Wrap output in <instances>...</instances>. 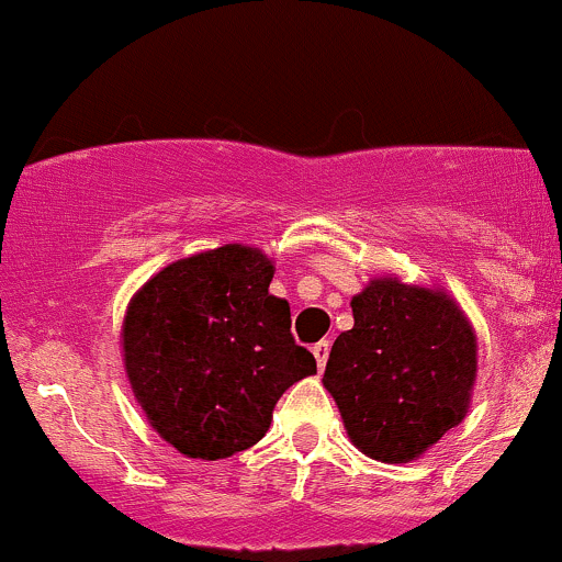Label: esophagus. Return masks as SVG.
Returning a JSON list of instances; mask_svg holds the SVG:
<instances>
[{
	"instance_id": "1",
	"label": "esophagus",
	"mask_w": 562,
	"mask_h": 562,
	"mask_svg": "<svg viewBox=\"0 0 562 562\" xmlns=\"http://www.w3.org/2000/svg\"><path fill=\"white\" fill-rule=\"evenodd\" d=\"M311 352H314L316 366H319V371H322V369H325V363H327V355H330V341L314 344V347H311Z\"/></svg>"
}]
</instances>
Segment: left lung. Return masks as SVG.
Segmentation results:
<instances>
[{"instance_id": "8db88e82", "label": "left lung", "mask_w": 562, "mask_h": 562, "mask_svg": "<svg viewBox=\"0 0 562 562\" xmlns=\"http://www.w3.org/2000/svg\"><path fill=\"white\" fill-rule=\"evenodd\" d=\"M325 366L349 440L376 462H413L470 409L477 341L457 300L442 289L374 279L352 297Z\"/></svg>"}]
</instances>
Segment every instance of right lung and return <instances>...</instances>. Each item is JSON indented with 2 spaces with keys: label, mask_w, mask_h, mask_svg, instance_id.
Wrapping results in <instances>:
<instances>
[{
  "label": "right lung",
  "mask_w": 562,
  "mask_h": 562,
  "mask_svg": "<svg viewBox=\"0 0 562 562\" xmlns=\"http://www.w3.org/2000/svg\"><path fill=\"white\" fill-rule=\"evenodd\" d=\"M273 262L229 246L177 259L127 303L122 360L149 426L191 459L235 457L270 429L286 387L316 374L270 294Z\"/></svg>",
  "instance_id": "obj_1"
}]
</instances>
